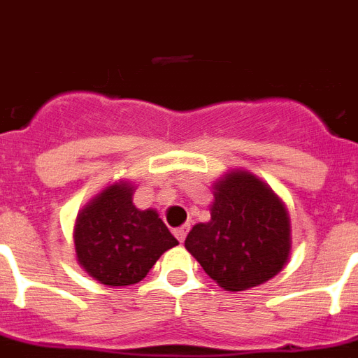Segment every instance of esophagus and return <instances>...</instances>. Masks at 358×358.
<instances>
[{
  "label": "esophagus",
  "mask_w": 358,
  "mask_h": 358,
  "mask_svg": "<svg viewBox=\"0 0 358 358\" xmlns=\"http://www.w3.org/2000/svg\"><path fill=\"white\" fill-rule=\"evenodd\" d=\"M187 231H189V225H185V227H180V229H175L173 234L176 236V239H178L180 243H183V241H185V236H187Z\"/></svg>",
  "instance_id": "1"
}]
</instances>
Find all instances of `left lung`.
Returning <instances> with one entry per match:
<instances>
[{
	"mask_svg": "<svg viewBox=\"0 0 358 358\" xmlns=\"http://www.w3.org/2000/svg\"><path fill=\"white\" fill-rule=\"evenodd\" d=\"M210 222L192 227L185 248L210 279L239 292L273 278L290 254V217L256 176L234 171L216 183Z\"/></svg>",
	"mask_w": 358,
	"mask_h": 358,
	"instance_id": "left-lung-1",
	"label": "left lung"
}]
</instances>
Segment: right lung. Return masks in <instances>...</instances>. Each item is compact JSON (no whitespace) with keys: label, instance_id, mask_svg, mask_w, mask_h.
<instances>
[{"label":"right lung","instance_id":"add662e5","mask_svg":"<svg viewBox=\"0 0 358 358\" xmlns=\"http://www.w3.org/2000/svg\"><path fill=\"white\" fill-rule=\"evenodd\" d=\"M76 252L80 266L108 287L142 281L167 248L178 245L157 210H138L133 187L115 183L79 214Z\"/></svg>","mask_w":358,"mask_h":358}]
</instances>
